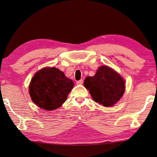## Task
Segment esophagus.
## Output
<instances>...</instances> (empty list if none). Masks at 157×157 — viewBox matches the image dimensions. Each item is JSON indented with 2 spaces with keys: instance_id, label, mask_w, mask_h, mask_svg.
<instances>
[{
  "instance_id": "1",
  "label": "esophagus",
  "mask_w": 157,
  "mask_h": 157,
  "mask_svg": "<svg viewBox=\"0 0 157 157\" xmlns=\"http://www.w3.org/2000/svg\"><path fill=\"white\" fill-rule=\"evenodd\" d=\"M83 83V81L82 80V79H81V80H79L76 82L77 85H82Z\"/></svg>"
}]
</instances>
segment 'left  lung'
Returning a JSON list of instances; mask_svg holds the SVG:
<instances>
[{
	"label": "left lung",
	"mask_w": 157,
	"mask_h": 157,
	"mask_svg": "<svg viewBox=\"0 0 157 157\" xmlns=\"http://www.w3.org/2000/svg\"><path fill=\"white\" fill-rule=\"evenodd\" d=\"M84 86L89 90L94 101L109 107L121 98L125 84L119 74L108 66H101L94 76L86 77Z\"/></svg>",
	"instance_id": "left-lung-1"
}]
</instances>
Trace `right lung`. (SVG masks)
I'll return each mask as SVG.
<instances>
[{
  "label": "right lung",
  "instance_id": "1",
  "mask_svg": "<svg viewBox=\"0 0 157 157\" xmlns=\"http://www.w3.org/2000/svg\"><path fill=\"white\" fill-rule=\"evenodd\" d=\"M72 80L55 67H45L38 71L29 85V94L35 104L46 110L59 108L67 100L73 88Z\"/></svg>",
  "mask_w": 157,
  "mask_h": 157
}]
</instances>
